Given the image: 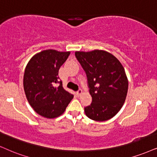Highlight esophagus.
<instances>
[{
  "label": "esophagus",
  "instance_id": "esophagus-1",
  "mask_svg": "<svg viewBox=\"0 0 157 157\" xmlns=\"http://www.w3.org/2000/svg\"><path fill=\"white\" fill-rule=\"evenodd\" d=\"M82 90H81V89H79V90H77V92H76V94H77V96H80V95L82 94Z\"/></svg>",
  "mask_w": 157,
  "mask_h": 157
}]
</instances>
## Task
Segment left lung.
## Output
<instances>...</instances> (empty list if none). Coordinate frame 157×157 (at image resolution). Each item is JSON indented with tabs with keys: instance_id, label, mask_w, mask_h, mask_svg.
I'll use <instances>...</instances> for the list:
<instances>
[{
	"instance_id": "1",
	"label": "left lung",
	"mask_w": 157,
	"mask_h": 157,
	"mask_svg": "<svg viewBox=\"0 0 157 157\" xmlns=\"http://www.w3.org/2000/svg\"><path fill=\"white\" fill-rule=\"evenodd\" d=\"M84 69L92 103L85 107L86 116L106 121L117 114L125 101L128 81L124 67L116 57L104 51H76Z\"/></svg>"
}]
</instances>
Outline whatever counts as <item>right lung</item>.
Here are the masks:
<instances>
[{"label": "right lung", "mask_w": 157, "mask_h": 157, "mask_svg": "<svg viewBox=\"0 0 157 157\" xmlns=\"http://www.w3.org/2000/svg\"><path fill=\"white\" fill-rule=\"evenodd\" d=\"M69 54L56 50L43 51L35 55L26 67L24 90L29 104L40 116H60L73 98L74 96L63 88L59 77V69Z\"/></svg>", "instance_id": "1"}]
</instances>
